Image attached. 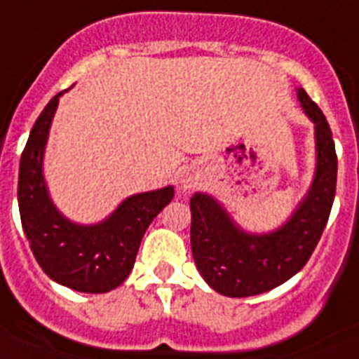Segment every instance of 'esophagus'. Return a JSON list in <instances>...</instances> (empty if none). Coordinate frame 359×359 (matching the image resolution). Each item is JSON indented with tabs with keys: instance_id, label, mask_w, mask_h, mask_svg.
<instances>
[{
	"instance_id": "obj_1",
	"label": "esophagus",
	"mask_w": 359,
	"mask_h": 359,
	"mask_svg": "<svg viewBox=\"0 0 359 359\" xmlns=\"http://www.w3.org/2000/svg\"><path fill=\"white\" fill-rule=\"evenodd\" d=\"M201 182H202V179L197 171H186V173H184L179 180V189L184 193L191 191V189L198 188V186H201Z\"/></svg>"
}]
</instances>
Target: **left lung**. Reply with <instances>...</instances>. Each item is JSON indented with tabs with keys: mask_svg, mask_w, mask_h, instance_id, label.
I'll use <instances>...</instances> for the list:
<instances>
[{
	"mask_svg": "<svg viewBox=\"0 0 359 359\" xmlns=\"http://www.w3.org/2000/svg\"><path fill=\"white\" fill-rule=\"evenodd\" d=\"M302 110L314 124L316 166L309 189L282 226L251 233L236 222L210 193L197 191L191 208V253L195 266L211 289L231 298L267 292L292 278L313 255L334 202V141L316 102L296 88Z\"/></svg>",
	"mask_w": 359,
	"mask_h": 359,
	"instance_id": "obj_1",
	"label": "left lung"
}]
</instances>
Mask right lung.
<instances>
[{
	"label": "right lung",
	"mask_w": 359,
	"mask_h": 359,
	"mask_svg": "<svg viewBox=\"0 0 359 359\" xmlns=\"http://www.w3.org/2000/svg\"><path fill=\"white\" fill-rule=\"evenodd\" d=\"M37 117L20 162L18 204L30 249L54 282L79 292H108L132 273L146 229L171 202L173 186L124 198L104 220L77 224L55 208L43 173L45 146L59 97Z\"/></svg>",
	"instance_id": "add662e5"
}]
</instances>
